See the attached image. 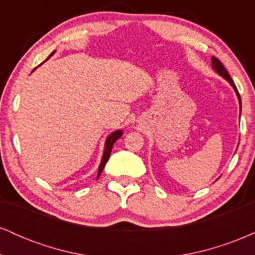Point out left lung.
Listing matches in <instances>:
<instances>
[{
    "label": "left lung",
    "mask_w": 255,
    "mask_h": 255,
    "mask_svg": "<svg viewBox=\"0 0 255 255\" xmlns=\"http://www.w3.org/2000/svg\"><path fill=\"white\" fill-rule=\"evenodd\" d=\"M211 62H212V67H213V69H215V71L217 72L218 74L221 75V77H223L224 79H227V80L229 81V83H230L231 86L234 87V90H235L236 95H238V98H239L240 105H241V97H240L239 91H238V89H236L235 84H234L233 79H231V77L229 75V73H228V72H227V69H225V67L223 66V64H222V62H221V61L218 60V58H216V57H213V56H212V58H211ZM240 109H241V107H240Z\"/></svg>",
    "instance_id": "1"
}]
</instances>
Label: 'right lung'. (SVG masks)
I'll return each mask as SVG.
<instances>
[{"label":"right lung","instance_id":"obj_1","mask_svg":"<svg viewBox=\"0 0 255 255\" xmlns=\"http://www.w3.org/2000/svg\"><path fill=\"white\" fill-rule=\"evenodd\" d=\"M55 51L51 52L50 56H52V54H54ZM49 56V57H50ZM48 57V58H49ZM122 136V130H115L114 133H111L109 136L107 137V141H105V147H104V153H103V158H102V162H101V165H99L98 168V175H97V178L101 176L102 171H103L105 164H107L108 159H109L110 157V153H111V150H113V146L115 144V141L120 137Z\"/></svg>","mask_w":255,"mask_h":255}]
</instances>
